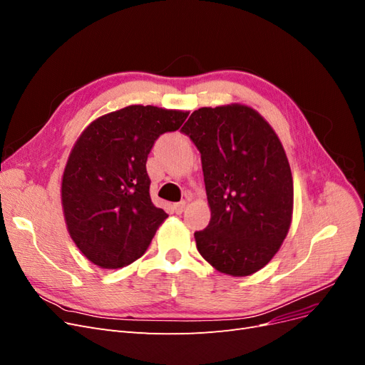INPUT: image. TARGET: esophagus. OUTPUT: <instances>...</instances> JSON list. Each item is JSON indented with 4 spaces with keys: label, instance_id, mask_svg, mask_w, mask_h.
I'll list each match as a JSON object with an SVG mask.
<instances>
[{
    "label": "esophagus",
    "instance_id": "1",
    "mask_svg": "<svg viewBox=\"0 0 365 365\" xmlns=\"http://www.w3.org/2000/svg\"><path fill=\"white\" fill-rule=\"evenodd\" d=\"M185 205H187V202L185 201H181V202H176L175 205H173V210H175V213L176 215H181L184 210H185Z\"/></svg>",
    "mask_w": 365,
    "mask_h": 365
}]
</instances>
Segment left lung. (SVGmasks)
<instances>
[{"mask_svg": "<svg viewBox=\"0 0 365 365\" xmlns=\"http://www.w3.org/2000/svg\"><path fill=\"white\" fill-rule=\"evenodd\" d=\"M181 132L201 153L210 224L196 248L217 271L244 277L262 269L289 231L294 185L279 137L244 105L200 108Z\"/></svg>", "mask_w": 365, "mask_h": 365, "instance_id": "1", "label": "left lung"}]
</instances>
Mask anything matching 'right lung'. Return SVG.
I'll return each instance as SVG.
<instances>
[{
	"mask_svg": "<svg viewBox=\"0 0 365 365\" xmlns=\"http://www.w3.org/2000/svg\"><path fill=\"white\" fill-rule=\"evenodd\" d=\"M189 113L132 105L88 126L70 153L62 207L83 256L123 268L149 248L168 213L152 204L148 155L160 135L178 130Z\"/></svg>",
	"mask_w": 365,
	"mask_h": 365,
	"instance_id": "add662e5",
	"label": "right lung"
}]
</instances>
